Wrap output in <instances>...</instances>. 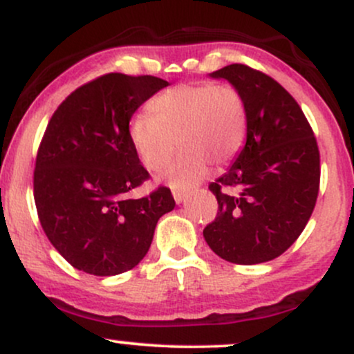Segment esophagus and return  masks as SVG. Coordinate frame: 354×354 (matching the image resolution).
I'll return each mask as SVG.
<instances>
[{
  "label": "esophagus",
  "mask_w": 354,
  "mask_h": 354,
  "mask_svg": "<svg viewBox=\"0 0 354 354\" xmlns=\"http://www.w3.org/2000/svg\"><path fill=\"white\" fill-rule=\"evenodd\" d=\"M173 196H174V201H176V203H183V201H185V198L188 196V191H186V189H173Z\"/></svg>",
  "instance_id": "1"
}]
</instances>
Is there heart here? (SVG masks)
I'll use <instances>...</instances> for the list:
<instances>
[{"label": "heart", "instance_id": "b5f03b06", "mask_svg": "<svg viewBox=\"0 0 354 354\" xmlns=\"http://www.w3.org/2000/svg\"><path fill=\"white\" fill-rule=\"evenodd\" d=\"M129 123V138L149 171L165 168L180 146L183 151L166 173L176 188L194 185L208 165L225 166L241 151L248 109L233 84L185 83L161 93Z\"/></svg>", "mask_w": 354, "mask_h": 354}]
</instances>
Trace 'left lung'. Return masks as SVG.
<instances>
[{
  "label": "left lung",
  "instance_id": "1",
  "mask_svg": "<svg viewBox=\"0 0 354 354\" xmlns=\"http://www.w3.org/2000/svg\"><path fill=\"white\" fill-rule=\"evenodd\" d=\"M239 89L248 109L246 145L208 186L216 218L203 236L219 258L258 265L283 254L303 233L319 191V149L303 109L278 81L234 63L214 71Z\"/></svg>",
  "mask_w": 354,
  "mask_h": 354
}]
</instances>
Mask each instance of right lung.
Segmentation results:
<instances>
[{
	"label": "right lung",
	"instance_id": "add662e5",
	"mask_svg": "<svg viewBox=\"0 0 354 354\" xmlns=\"http://www.w3.org/2000/svg\"><path fill=\"white\" fill-rule=\"evenodd\" d=\"M168 81L108 73L71 93L53 113L36 154L33 193L51 245L76 270L115 276L151 246L158 219L174 208L158 186L131 200L149 173L129 138L135 111Z\"/></svg>",
	"mask_w": 354,
	"mask_h": 354
}]
</instances>
